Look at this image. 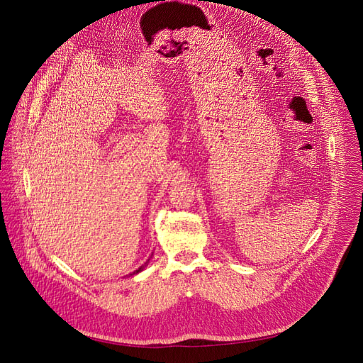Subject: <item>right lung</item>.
Masks as SVG:
<instances>
[{
	"mask_svg": "<svg viewBox=\"0 0 363 363\" xmlns=\"http://www.w3.org/2000/svg\"><path fill=\"white\" fill-rule=\"evenodd\" d=\"M148 260H150V259H148ZM145 264H147V263H145ZM143 269H144V266H141V268H138V269H137V271H135V272H133V274H130V275H135V274H138V272H141V271H143Z\"/></svg>",
	"mask_w": 363,
	"mask_h": 363,
	"instance_id": "right-lung-1",
	"label": "right lung"
}]
</instances>
